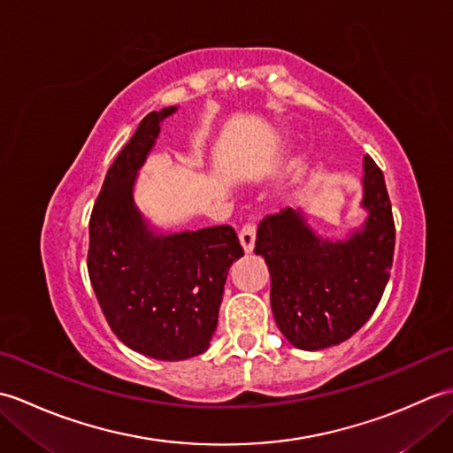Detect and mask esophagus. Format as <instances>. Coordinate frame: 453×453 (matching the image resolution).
Wrapping results in <instances>:
<instances>
[{"mask_svg": "<svg viewBox=\"0 0 453 453\" xmlns=\"http://www.w3.org/2000/svg\"><path fill=\"white\" fill-rule=\"evenodd\" d=\"M255 235H257V226L255 224H245L239 232V242H242L245 253H251L255 247Z\"/></svg>", "mask_w": 453, "mask_h": 453, "instance_id": "34e87169", "label": "esophagus"}]
</instances>
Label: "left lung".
Returning a JSON list of instances; mask_svg holds the SVG:
<instances>
[{"instance_id":"left-lung-1","label":"left lung","mask_w":453,"mask_h":453,"mask_svg":"<svg viewBox=\"0 0 453 453\" xmlns=\"http://www.w3.org/2000/svg\"><path fill=\"white\" fill-rule=\"evenodd\" d=\"M365 219L346 239H325L303 210L284 208L263 218L255 253L271 273V305L278 329L300 350L341 344L378 307L395 249V224L383 173L364 156Z\"/></svg>"}]
</instances>
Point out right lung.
I'll use <instances>...</instances> for the list:
<instances>
[{
    "mask_svg": "<svg viewBox=\"0 0 453 453\" xmlns=\"http://www.w3.org/2000/svg\"><path fill=\"white\" fill-rule=\"evenodd\" d=\"M179 107L153 111L114 159L93 206L88 271L112 333L156 360L208 350L229 266L243 257L232 226L165 234L134 202L138 171Z\"/></svg>",
    "mask_w": 453,
    "mask_h": 453,
    "instance_id": "obj_1",
    "label": "right lung"
}]
</instances>
